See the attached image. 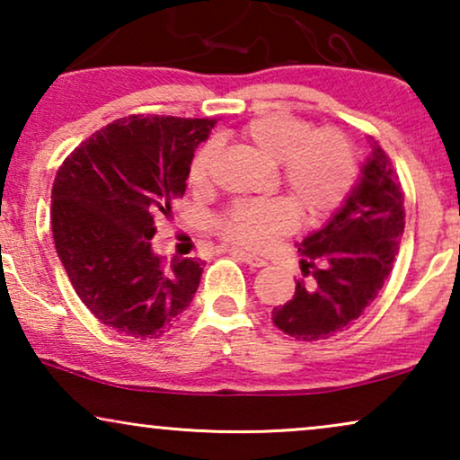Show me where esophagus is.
<instances>
[{"label":"esophagus","instance_id":"esophagus-1","mask_svg":"<svg viewBox=\"0 0 460 460\" xmlns=\"http://www.w3.org/2000/svg\"><path fill=\"white\" fill-rule=\"evenodd\" d=\"M232 255H234L236 260L249 263L251 268H263V266H268V261L263 260V257L253 255V253H247V251H238V249H234V251H232Z\"/></svg>","mask_w":460,"mask_h":460}]
</instances>
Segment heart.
I'll return each instance as SVG.
<instances>
[{"instance_id": "1", "label": "heart", "mask_w": 460, "mask_h": 460, "mask_svg": "<svg viewBox=\"0 0 460 460\" xmlns=\"http://www.w3.org/2000/svg\"><path fill=\"white\" fill-rule=\"evenodd\" d=\"M243 137L268 159L279 161L282 184L307 217L335 211L354 186L356 153L341 129H312L310 121L291 112H268L251 119ZM211 159V146L194 155L188 181L197 190L209 186ZM295 224L297 213L285 199L238 200L217 219V230L236 247L266 249Z\"/></svg>"}]
</instances>
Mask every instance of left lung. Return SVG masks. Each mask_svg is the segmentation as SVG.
<instances>
[{
  "label": "left lung",
  "instance_id": "obj_1",
  "mask_svg": "<svg viewBox=\"0 0 460 460\" xmlns=\"http://www.w3.org/2000/svg\"><path fill=\"white\" fill-rule=\"evenodd\" d=\"M373 153L341 209L299 243L301 272L293 299L272 310V323L299 341L349 329L389 279L404 234L406 213L398 172L370 137Z\"/></svg>",
  "mask_w": 460,
  "mask_h": 460
}]
</instances>
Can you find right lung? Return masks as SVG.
Returning <instances> with one entry per match:
<instances>
[{"mask_svg": "<svg viewBox=\"0 0 460 460\" xmlns=\"http://www.w3.org/2000/svg\"><path fill=\"white\" fill-rule=\"evenodd\" d=\"M217 119L129 115L81 142L52 186V234L68 280L100 323L136 339L172 329L203 263L150 249L155 217L186 192L194 148Z\"/></svg>", "mask_w": 460, "mask_h": 460, "instance_id": "obj_1", "label": "right lung"}]
</instances>
